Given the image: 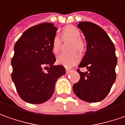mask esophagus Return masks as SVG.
<instances>
[{
  "label": "esophagus",
  "instance_id": "esophagus-1",
  "mask_svg": "<svg viewBox=\"0 0 125 125\" xmlns=\"http://www.w3.org/2000/svg\"><path fill=\"white\" fill-rule=\"evenodd\" d=\"M72 71V70H70V69H68V68H66L65 69V72H66V74H70L71 72Z\"/></svg>",
  "mask_w": 125,
  "mask_h": 125
}]
</instances>
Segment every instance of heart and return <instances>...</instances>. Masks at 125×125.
I'll return each mask as SVG.
<instances>
[{
    "label": "heart",
    "mask_w": 125,
    "mask_h": 125,
    "mask_svg": "<svg viewBox=\"0 0 125 125\" xmlns=\"http://www.w3.org/2000/svg\"><path fill=\"white\" fill-rule=\"evenodd\" d=\"M81 32L76 27L69 25L64 27L61 32V38L63 41L67 39L72 40L70 50L69 53L60 54L57 57V63L66 68H71L76 65L80 61V55L76 49L78 51H83L84 49V44L81 38ZM61 39L59 36H55L52 41L51 51L53 53L57 54L61 46Z\"/></svg>",
    "instance_id": "1"
}]
</instances>
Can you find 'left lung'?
<instances>
[{
  "instance_id": "left-lung-1",
  "label": "left lung",
  "mask_w": 125,
  "mask_h": 125,
  "mask_svg": "<svg viewBox=\"0 0 125 125\" xmlns=\"http://www.w3.org/2000/svg\"><path fill=\"white\" fill-rule=\"evenodd\" d=\"M81 29L87 42V51L79 64L87 72L78 69L80 80L73 85L79 99L87 102H98L105 98L116 80L117 57L115 47L107 33L101 27L88 21H81Z\"/></svg>"
}]
</instances>
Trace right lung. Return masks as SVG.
Segmentation results:
<instances>
[{"label":"right lung","instance_id":"right-lung-1","mask_svg":"<svg viewBox=\"0 0 125 125\" xmlns=\"http://www.w3.org/2000/svg\"><path fill=\"white\" fill-rule=\"evenodd\" d=\"M56 32L51 23L33 26L23 32L14 46L11 78L20 97L28 103L39 104L48 101L57 79L65 74L63 65H53L56 59L51 43Z\"/></svg>","mask_w":125,"mask_h":125}]
</instances>
